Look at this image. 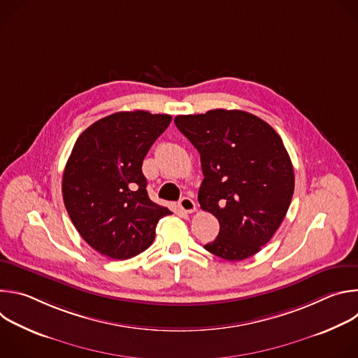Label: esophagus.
<instances>
[{
	"label": "esophagus",
	"mask_w": 358,
	"mask_h": 358,
	"mask_svg": "<svg viewBox=\"0 0 358 358\" xmlns=\"http://www.w3.org/2000/svg\"><path fill=\"white\" fill-rule=\"evenodd\" d=\"M178 208H180V211H182L185 214H191V213H194L196 210V206H195V202L191 198L184 196L178 202Z\"/></svg>",
	"instance_id": "34e87169"
}]
</instances>
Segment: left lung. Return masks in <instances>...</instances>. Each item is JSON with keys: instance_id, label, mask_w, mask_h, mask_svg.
Returning a JSON list of instances; mask_svg holds the SVG:
<instances>
[{"instance_id": "1", "label": "left lung", "mask_w": 358, "mask_h": 358, "mask_svg": "<svg viewBox=\"0 0 358 358\" xmlns=\"http://www.w3.org/2000/svg\"><path fill=\"white\" fill-rule=\"evenodd\" d=\"M174 123L199 152V206L220 222L218 236L203 248L227 261L258 253L280 227L294 191L280 136L242 110L184 115Z\"/></svg>"}]
</instances>
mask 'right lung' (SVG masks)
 Returning <instances> with one entry per match:
<instances>
[{
    "label": "right lung",
    "instance_id": "1",
    "mask_svg": "<svg viewBox=\"0 0 358 358\" xmlns=\"http://www.w3.org/2000/svg\"><path fill=\"white\" fill-rule=\"evenodd\" d=\"M170 115L119 112L89 126L68 159L62 195L80 236L99 253L123 261L145 250L171 211L147 194L143 160L170 126Z\"/></svg>",
    "mask_w": 358,
    "mask_h": 358
}]
</instances>
